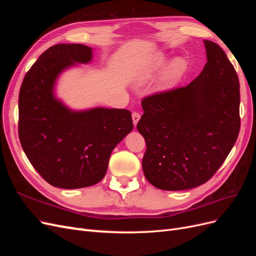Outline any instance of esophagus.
Listing matches in <instances>:
<instances>
[{
	"instance_id": "1",
	"label": "esophagus",
	"mask_w": 256,
	"mask_h": 256,
	"mask_svg": "<svg viewBox=\"0 0 256 256\" xmlns=\"http://www.w3.org/2000/svg\"><path fill=\"white\" fill-rule=\"evenodd\" d=\"M140 118H141V114L140 113H138V112H134L132 113V120H134V127L136 126V124H138V120H140Z\"/></svg>"
}]
</instances>
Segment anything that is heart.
Masks as SVG:
<instances>
[{"mask_svg":"<svg viewBox=\"0 0 256 256\" xmlns=\"http://www.w3.org/2000/svg\"><path fill=\"white\" fill-rule=\"evenodd\" d=\"M166 62L168 58L164 54L160 53L157 54V56H154L152 58H150L147 63H145L140 69H138L136 74V81L138 83H142L150 80L160 70V69L164 67ZM184 67L186 63L182 58L173 60L171 63L166 67L164 72H162L160 83L162 85H168L170 83H172L177 76L184 70Z\"/></svg>","mask_w":256,"mask_h":256,"instance_id":"obj_1","label":"heart"}]
</instances>
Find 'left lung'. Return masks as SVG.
Listing matches in <instances>:
<instances>
[{"label":"left lung","instance_id":"8db88e82","mask_svg":"<svg viewBox=\"0 0 256 256\" xmlns=\"http://www.w3.org/2000/svg\"><path fill=\"white\" fill-rule=\"evenodd\" d=\"M207 63L187 86L142 100L136 128L146 142L143 172L154 187L177 191L210 180L240 129L239 80L220 46L204 40Z\"/></svg>","mask_w":256,"mask_h":256}]
</instances>
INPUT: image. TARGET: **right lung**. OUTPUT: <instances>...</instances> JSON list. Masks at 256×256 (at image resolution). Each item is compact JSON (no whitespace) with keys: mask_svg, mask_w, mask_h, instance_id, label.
<instances>
[{"mask_svg":"<svg viewBox=\"0 0 256 256\" xmlns=\"http://www.w3.org/2000/svg\"><path fill=\"white\" fill-rule=\"evenodd\" d=\"M92 53L80 44L52 46L30 67L20 88L21 146L36 171L58 188L79 189L99 182L114 147L134 128L128 110L72 111L54 97L58 74L74 63H88Z\"/></svg>","mask_w":256,"mask_h":256,"instance_id":"obj_1","label":"right lung"}]
</instances>
